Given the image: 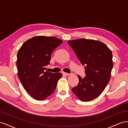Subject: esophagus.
<instances>
[{"instance_id": "34e87169", "label": "esophagus", "mask_w": 128, "mask_h": 128, "mask_svg": "<svg viewBox=\"0 0 128 128\" xmlns=\"http://www.w3.org/2000/svg\"><path fill=\"white\" fill-rule=\"evenodd\" d=\"M63 74L64 75V76H69L70 74H68V73H65V72H63Z\"/></svg>"}]
</instances>
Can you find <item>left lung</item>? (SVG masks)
<instances>
[{"instance_id":"1","label":"left lung","mask_w":128,"mask_h":128,"mask_svg":"<svg viewBox=\"0 0 128 128\" xmlns=\"http://www.w3.org/2000/svg\"><path fill=\"white\" fill-rule=\"evenodd\" d=\"M68 43L85 66L86 76H78V85L72 89L82 101H90L102 93L110 78L113 67L111 50L99 41L81 38Z\"/></svg>"}]
</instances>
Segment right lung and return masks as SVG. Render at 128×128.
I'll return each instance as SVG.
<instances>
[{"label":"right lung","instance_id":"obj_1","mask_svg":"<svg viewBox=\"0 0 128 128\" xmlns=\"http://www.w3.org/2000/svg\"><path fill=\"white\" fill-rule=\"evenodd\" d=\"M63 42L54 37L38 36L26 41L17 54L18 76L30 96L42 101L56 89L61 73L46 71L53 51Z\"/></svg>","mask_w":128,"mask_h":128}]
</instances>
